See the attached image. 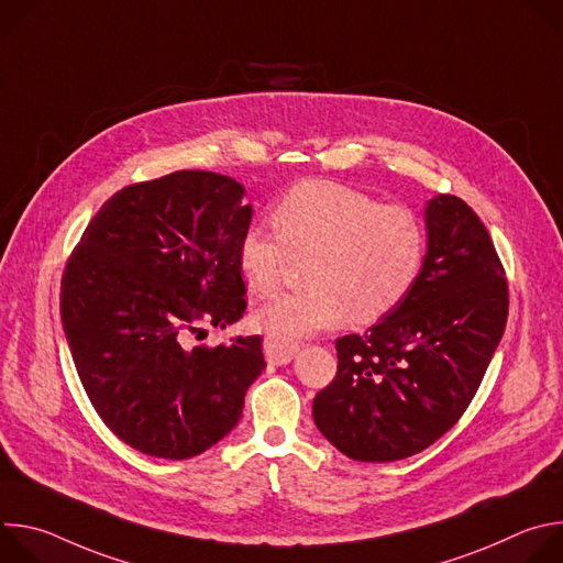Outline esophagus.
Masks as SVG:
<instances>
[{"instance_id":"esophagus-1","label":"esophagus","mask_w":563,"mask_h":563,"mask_svg":"<svg viewBox=\"0 0 563 563\" xmlns=\"http://www.w3.org/2000/svg\"><path fill=\"white\" fill-rule=\"evenodd\" d=\"M263 347H265V356L272 365H287L298 352V343L280 341V339H274V336H267Z\"/></svg>"}]
</instances>
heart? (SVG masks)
Instances as JSON below:
<instances>
[{
  "label": "heart",
  "instance_id": "1",
  "mask_svg": "<svg viewBox=\"0 0 563 563\" xmlns=\"http://www.w3.org/2000/svg\"><path fill=\"white\" fill-rule=\"evenodd\" d=\"M276 233L250 224L238 240V269L256 296L280 285L291 258L305 256V287L267 302L256 325L291 341L334 328L347 316L369 325L412 291L426 258L419 218L398 205H378L363 191L305 180L272 207Z\"/></svg>",
  "mask_w": 563,
  "mask_h": 563
}]
</instances>
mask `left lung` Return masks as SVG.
<instances>
[{
    "label": "left lung",
    "instance_id": "1",
    "mask_svg": "<svg viewBox=\"0 0 563 563\" xmlns=\"http://www.w3.org/2000/svg\"><path fill=\"white\" fill-rule=\"evenodd\" d=\"M421 274L391 313L336 341V378L313 423L354 461L408 459L467 410L508 320V283L490 233L456 196L426 207Z\"/></svg>",
    "mask_w": 563,
    "mask_h": 563
}]
</instances>
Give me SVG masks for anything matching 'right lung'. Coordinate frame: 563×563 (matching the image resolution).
I'll list each match as a JSON object with an SVG mask.
<instances>
[{"label":"right lung","mask_w":563,"mask_h":563,"mask_svg":"<svg viewBox=\"0 0 563 563\" xmlns=\"http://www.w3.org/2000/svg\"><path fill=\"white\" fill-rule=\"evenodd\" d=\"M245 187L211 172L129 185L93 216L62 274L75 369L107 428L157 459H191L243 417L265 369L263 339L185 345L200 323L243 318L238 240Z\"/></svg>","instance_id":"1"}]
</instances>
